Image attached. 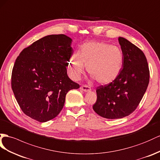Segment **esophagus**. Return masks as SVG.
I'll return each mask as SVG.
<instances>
[{
    "label": "esophagus",
    "mask_w": 160,
    "mask_h": 160,
    "mask_svg": "<svg viewBox=\"0 0 160 160\" xmlns=\"http://www.w3.org/2000/svg\"><path fill=\"white\" fill-rule=\"evenodd\" d=\"M80 90L81 91H84V92H88V91H90L91 90V88H90L88 86H87V85H82V86H81L80 87Z\"/></svg>",
    "instance_id": "1"
}]
</instances>
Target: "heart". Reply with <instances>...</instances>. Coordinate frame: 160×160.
I'll list each match as a JSON object with an SVG mask.
<instances>
[{
	"instance_id": "b5f03b06",
	"label": "heart",
	"mask_w": 160,
	"mask_h": 160,
	"mask_svg": "<svg viewBox=\"0 0 160 160\" xmlns=\"http://www.w3.org/2000/svg\"><path fill=\"white\" fill-rule=\"evenodd\" d=\"M124 62L120 49L103 42L90 41L84 43L78 52L73 53L69 59V75L74 80H79L87 72L98 83L108 84L120 75Z\"/></svg>"
}]
</instances>
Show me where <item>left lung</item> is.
I'll list each match as a JSON object with an SVG mask.
<instances>
[{
  "label": "left lung",
  "mask_w": 160,
  "mask_h": 160,
  "mask_svg": "<svg viewBox=\"0 0 160 160\" xmlns=\"http://www.w3.org/2000/svg\"><path fill=\"white\" fill-rule=\"evenodd\" d=\"M124 56L122 69L112 82L97 88V99L92 108L108 119L129 116L138 107L149 82L146 57L140 48L124 38H118Z\"/></svg>",
  "instance_id": "obj_1"
}]
</instances>
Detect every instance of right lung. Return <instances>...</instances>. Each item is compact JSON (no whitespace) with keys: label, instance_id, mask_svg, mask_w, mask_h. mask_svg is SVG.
I'll return each instance as SVG.
<instances>
[{"label":"right lung","instance_id":"obj_1","mask_svg":"<svg viewBox=\"0 0 160 160\" xmlns=\"http://www.w3.org/2000/svg\"><path fill=\"white\" fill-rule=\"evenodd\" d=\"M72 40L64 34H52L25 48L16 59L11 87L26 116L40 122L55 118L63 109L65 96L80 85L67 74L73 54Z\"/></svg>","mask_w":160,"mask_h":160}]
</instances>
